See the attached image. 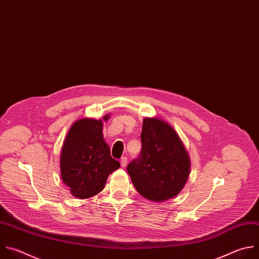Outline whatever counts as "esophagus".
<instances>
[{
    "instance_id": "obj_1",
    "label": "esophagus",
    "mask_w": 259,
    "mask_h": 259,
    "mask_svg": "<svg viewBox=\"0 0 259 259\" xmlns=\"http://www.w3.org/2000/svg\"><path fill=\"white\" fill-rule=\"evenodd\" d=\"M120 165L122 167H125L127 165V158L126 157H122L121 160H120Z\"/></svg>"
}]
</instances>
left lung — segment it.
Returning a JSON list of instances; mask_svg holds the SVG:
<instances>
[{"instance_id": "left-lung-1", "label": "left lung", "mask_w": 259, "mask_h": 259, "mask_svg": "<svg viewBox=\"0 0 259 259\" xmlns=\"http://www.w3.org/2000/svg\"><path fill=\"white\" fill-rule=\"evenodd\" d=\"M142 150L127 165L137 191L146 199L163 202L185 187L191 169L189 154L174 127L157 117L143 119Z\"/></svg>"}]
</instances>
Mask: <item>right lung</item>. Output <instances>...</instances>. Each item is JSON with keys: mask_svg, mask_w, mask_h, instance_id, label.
I'll return each instance as SVG.
<instances>
[{"mask_svg": "<svg viewBox=\"0 0 259 259\" xmlns=\"http://www.w3.org/2000/svg\"><path fill=\"white\" fill-rule=\"evenodd\" d=\"M102 119L81 118L69 128L60 155L61 179L70 189L72 196L88 199L105 187L109 175L120 167L113 159L110 148L103 138Z\"/></svg>", "mask_w": 259, "mask_h": 259, "instance_id": "right-lung-1", "label": "right lung"}]
</instances>
